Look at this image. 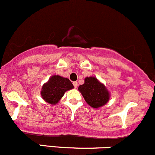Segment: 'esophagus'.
Returning <instances> with one entry per match:
<instances>
[{"label": "esophagus", "mask_w": 155, "mask_h": 155, "mask_svg": "<svg viewBox=\"0 0 155 155\" xmlns=\"http://www.w3.org/2000/svg\"><path fill=\"white\" fill-rule=\"evenodd\" d=\"M73 85H74V88H77V87H78V82H77V81H74V82H73Z\"/></svg>", "instance_id": "34e87169"}]
</instances>
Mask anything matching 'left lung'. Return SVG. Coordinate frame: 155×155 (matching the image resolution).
<instances>
[{
    "mask_svg": "<svg viewBox=\"0 0 155 155\" xmlns=\"http://www.w3.org/2000/svg\"><path fill=\"white\" fill-rule=\"evenodd\" d=\"M78 90L86 102L93 108L104 106L110 99V93L105 84L93 76L85 78L84 84L78 87Z\"/></svg>",
    "mask_w": 155,
    "mask_h": 155,
    "instance_id": "1",
    "label": "left lung"
}]
</instances>
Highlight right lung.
Here are the masks:
<instances>
[{
  "mask_svg": "<svg viewBox=\"0 0 155 155\" xmlns=\"http://www.w3.org/2000/svg\"><path fill=\"white\" fill-rule=\"evenodd\" d=\"M74 88L72 83L66 78L53 75L44 83L41 90L42 99L50 105H56L65 93Z\"/></svg>",
  "mask_w": 155,
  "mask_h": 155,
  "instance_id": "add662e5",
  "label": "right lung"
}]
</instances>
